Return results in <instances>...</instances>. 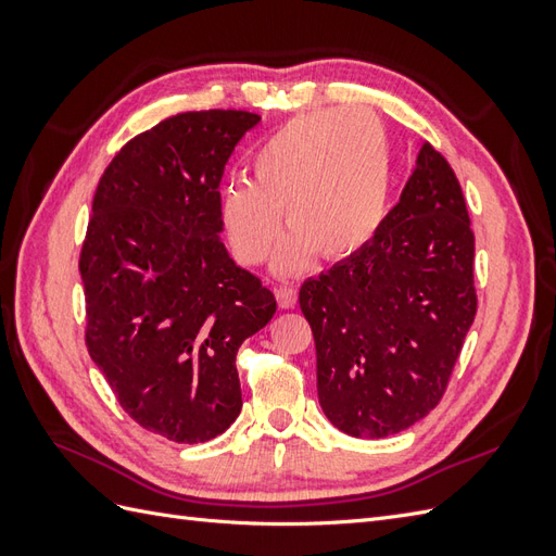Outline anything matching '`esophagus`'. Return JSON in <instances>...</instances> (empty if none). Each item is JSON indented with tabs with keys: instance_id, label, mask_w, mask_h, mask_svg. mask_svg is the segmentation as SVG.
<instances>
[{
	"instance_id": "1",
	"label": "esophagus",
	"mask_w": 556,
	"mask_h": 556,
	"mask_svg": "<svg viewBox=\"0 0 556 556\" xmlns=\"http://www.w3.org/2000/svg\"><path fill=\"white\" fill-rule=\"evenodd\" d=\"M276 299H278V306L280 308H294V304H296V290L288 288V285H282V288H276Z\"/></svg>"
}]
</instances>
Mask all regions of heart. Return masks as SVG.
<instances>
[{"instance_id": "obj_1", "label": "heart", "mask_w": 556, "mask_h": 556, "mask_svg": "<svg viewBox=\"0 0 556 556\" xmlns=\"http://www.w3.org/2000/svg\"><path fill=\"white\" fill-rule=\"evenodd\" d=\"M255 180H231L220 194L229 245L243 264L271 255L282 211L292 233L276 274L299 276L325 260L355 257L380 231L392 194L384 127L366 111L301 115L274 131L252 157Z\"/></svg>"}]
</instances>
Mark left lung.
Masks as SVG:
<instances>
[{"label":"left lung","instance_id":"8db88e82","mask_svg":"<svg viewBox=\"0 0 556 556\" xmlns=\"http://www.w3.org/2000/svg\"><path fill=\"white\" fill-rule=\"evenodd\" d=\"M473 255L459 180L425 143L376 239L301 285L336 429L387 439L439 406L478 308Z\"/></svg>","mask_w":556,"mask_h":556}]
</instances>
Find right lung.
<instances>
[{"mask_svg":"<svg viewBox=\"0 0 556 556\" xmlns=\"http://www.w3.org/2000/svg\"><path fill=\"white\" fill-rule=\"evenodd\" d=\"M248 111L166 117L121 148L97 185L80 250L86 343L123 410L176 443L241 413L237 352L276 299L223 243L220 180Z\"/></svg>","mask_w":556,"mask_h":556,"instance_id":"obj_1","label":"right lung"}]
</instances>
